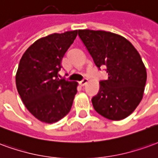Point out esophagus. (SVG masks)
<instances>
[{
  "instance_id": "34e87169",
  "label": "esophagus",
  "mask_w": 158,
  "mask_h": 158,
  "mask_svg": "<svg viewBox=\"0 0 158 158\" xmlns=\"http://www.w3.org/2000/svg\"><path fill=\"white\" fill-rule=\"evenodd\" d=\"M87 81H88V80H87V79H83L82 81H79V84H80L81 87H83V86H85V85L87 83Z\"/></svg>"
}]
</instances>
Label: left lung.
Wrapping results in <instances>:
<instances>
[{
    "label": "left lung",
    "mask_w": 158,
    "mask_h": 158,
    "mask_svg": "<svg viewBox=\"0 0 158 158\" xmlns=\"http://www.w3.org/2000/svg\"><path fill=\"white\" fill-rule=\"evenodd\" d=\"M97 67L105 65L106 80L92 99L99 114L121 120L134 112L143 98L147 71L140 54L125 38L106 31L78 30Z\"/></svg>",
    "instance_id": "8db88e82"
}]
</instances>
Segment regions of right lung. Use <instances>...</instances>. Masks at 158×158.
<instances>
[{"label":"right lung","mask_w":158,"mask_h":158,"mask_svg":"<svg viewBox=\"0 0 158 158\" xmlns=\"http://www.w3.org/2000/svg\"><path fill=\"white\" fill-rule=\"evenodd\" d=\"M77 35V30H74L41 38L20 60L17 89L27 110L44 123L52 124L64 118L77 93V82L58 78L62 59Z\"/></svg>","instance_id":"obj_1"}]
</instances>
